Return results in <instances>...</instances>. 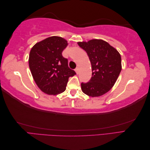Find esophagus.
<instances>
[{
  "label": "esophagus",
  "instance_id": "1",
  "mask_svg": "<svg viewBox=\"0 0 150 150\" xmlns=\"http://www.w3.org/2000/svg\"><path fill=\"white\" fill-rule=\"evenodd\" d=\"M75 71H76V72L77 74H78V73H79V67H77V68H76Z\"/></svg>",
  "mask_w": 150,
  "mask_h": 150
}]
</instances>
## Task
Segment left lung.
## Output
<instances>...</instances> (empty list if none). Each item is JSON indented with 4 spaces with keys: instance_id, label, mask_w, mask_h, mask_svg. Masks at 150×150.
Instances as JSON below:
<instances>
[{
    "instance_id": "1",
    "label": "left lung",
    "mask_w": 150,
    "mask_h": 150,
    "mask_svg": "<svg viewBox=\"0 0 150 150\" xmlns=\"http://www.w3.org/2000/svg\"><path fill=\"white\" fill-rule=\"evenodd\" d=\"M78 44L87 53L92 67L91 78L88 83H81V89L89 96H102L111 89L120 74V54L103 40L93 39Z\"/></svg>"
}]
</instances>
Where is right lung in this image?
<instances>
[{
	"mask_svg": "<svg viewBox=\"0 0 150 150\" xmlns=\"http://www.w3.org/2000/svg\"><path fill=\"white\" fill-rule=\"evenodd\" d=\"M67 46L64 39L52 36L35 44L30 50L29 65L32 75L39 89L47 94L64 92L68 79L76 74L62 55Z\"/></svg>",
	"mask_w": 150,
	"mask_h": 150,
	"instance_id": "right-lung-1",
	"label": "right lung"
}]
</instances>
